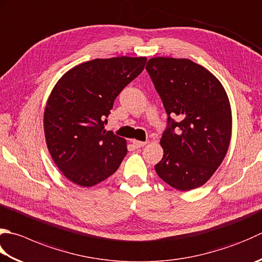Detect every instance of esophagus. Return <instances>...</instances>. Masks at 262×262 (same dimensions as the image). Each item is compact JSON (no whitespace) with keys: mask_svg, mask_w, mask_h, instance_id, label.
Here are the masks:
<instances>
[{"mask_svg":"<svg viewBox=\"0 0 262 262\" xmlns=\"http://www.w3.org/2000/svg\"><path fill=\"white\" fill-rule=\"evenodd\" d=\"M133 144H134V146H135L136 148H138V147H142V146H144V145L146 144V142H144V141H137V140H133Z\"/></svg>","mask_w":262,"mask_h":262,"instance_id":"34e87169","label":"esophagus"}]
</instances>
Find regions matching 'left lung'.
Returning <instances> with one entry per match:
<instances>
[{
    "label": "left lung",
    "mask_w": 262,
    "mask_h": 262,
    "mask_svg": "<svg viewBox=\"0 0 262 262\" xmlns=\"http://www.w3.org/2000/svg\"><path fill=\"white\" fill-rule=\"evenodd\" d=\"M146 70L168 115L160 144L158 176L179 191L206 184L226 156L232 136V109L222 83L188 59L157 56ZM177 116L178 122L170 116Z\"/></svg>",
    "instance_id": "8db88e82"
}]
</instances>
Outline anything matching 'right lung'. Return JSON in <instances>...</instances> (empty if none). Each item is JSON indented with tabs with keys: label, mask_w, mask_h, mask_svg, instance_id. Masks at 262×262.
<instances>
[{
	"label": "right lung",
	"mask_w": 262,
	"mask_h": 262,
	"mask_svg": "<svg viewBox=\"0 0 262 262\" xmlns=\"http://www.w3.org/2000/svg\"><path fill=\"white\" fill-rule=\"evenodd\" d=\"M145 56L94 59L74 67L53 87L44 110L49 152L63 176L81 187L103 182L127 155L122 137L104 129L116 97L140 75Z\"/></svg>",
	"instance_id": "add662e5"
}]
</instances>
